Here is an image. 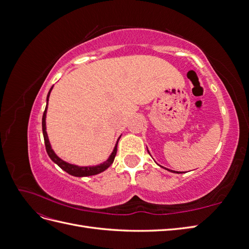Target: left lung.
<instances>
[{"instance_id":"left-lung-1","label":"left lung","mask_w":249,"mask_h":249,"mask_svg":"<svg viewBox=\"0 0 249 249\" xmlns=\"http://www.w3.org/2000/svg\"><path fill=\"white\" fill-rule=\"evenodd\" d=\"M147 152H148V150H147ZM148 154H149V152H148ZM162 167V166H161ZM164 168V167H163ZM165 169H167V168H165ZM168 171H171V172H175V173H180V172H178V171H173V170H170V169H167Z\"/></svg>"}]
</instances>
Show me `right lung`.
<instances>
[{
    "label": "right lung",
    "instance_id": "obj_1",
    "mask_svg": "<svg viewBox=\"0 0 249 249\" xmlns=\"http://www.w3.org/2000/svg\"><path fill=\"white\" fill-rule=\"evenodd\" d=\"M53 87L50 89V91L48 93V96H47V106H46V109H44V112H43V115H42V133H43V139H44V144H46V149H47V153L49 155V157L51 158V160L56 163L58 166L63 169L64 171H66L67 173H70V175L73 176V177H89V176H94V175H97V173H101L103 171L106 170L108 167L111 166V164L113 163V161H114V158L116 156V153H117V143L118 141L116 142L115 144V147L114 149H113L112 154L110 155V157L108 158L107 161H105L104 163L100 164V165H96V166H88V167H81V166H78V165H73V164H70L67 163L65 161H63L62 159H60V158L54 153V150L52 149V146H51V143L49 141V137H48V134H47V131H46V117H47V109H48V102H49V97H50V93L52 91ZM119 140V138H118Z\"/></svg>",
    "mask_w": 249,
    "mask_h": 249
}]
</instances>
